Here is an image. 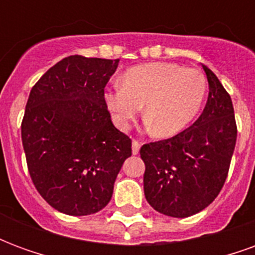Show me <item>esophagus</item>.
Returning <instances> with one entry per match:
<instances>
[{"label": "esophagus", "instance_id": "obj_1", "mask_svg": "<svg viewBox=\"0 0 255 255\" xmlns=\"http://www.w3.org/2000/svg\"><path fill=\"white\" fill-rule=\"evenodd\" d=\"M139 149H140V142L136 140V139H133L132 140V153L133 154H138Z\"/></svg>", "mask_w": 255, "mask_h": 255}]
</instances>
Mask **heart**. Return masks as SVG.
Segmentation results:
<instances>
[{"label":"heart","mask_w":255,"mask_h":255,"mask_svg":"<svg viewBox=\"0 0 255 255\" xmlns=\"http://www.w3.org/2000/svg\"><path fill=\"white\" fill-rule=\"evenodd\" d=\"M206 78L198 68L175 63H149L127 69L122 84L105 93L117 127L126 129L142 111L150 132L173 136L194 120L206 95Z\"/></svg>","instance_id":"obj_1"}]
</instances>
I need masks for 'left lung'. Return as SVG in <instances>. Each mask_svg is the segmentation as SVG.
I'll return each instance as SVG.
<instances>
[{
	"label": "left lung",
	"instance_id": "1",
	"mask_svg": "<svg viewBox=\"0 0 255 255\" xmlns=\"http://www.w3.org/2000/svg\"><path fill=\"white\" fill-rule=\"evenodd\" d=\"M203 67L209 97L202 115L175 136L140 147L144 197L171 217H190L209 206L228 176L236 143L234 106L217 76Z\"/></svg>",
	"mask_w": 255,
	"mask_h": 255
}]
</instances>
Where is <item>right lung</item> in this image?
Wrapping results in <instances>:
<instances>
[{"label": "right lung", "mask_w": 255, "mask_h": 255, "mask_svg": "<svg viewBox=\"0 0 255 255\" xmlns=\"http://www.w3.org/2000/svg\"><path fill=\"white\" fill-rule=\"evenodd\" d=\"M119 60L69 56L31 89L21 140L31 180L52 208L87 216L109 203L132 140L111 120L105 86Z\"/></svg>", "instance_id": "right-lung-1"}]
</instances>
